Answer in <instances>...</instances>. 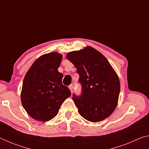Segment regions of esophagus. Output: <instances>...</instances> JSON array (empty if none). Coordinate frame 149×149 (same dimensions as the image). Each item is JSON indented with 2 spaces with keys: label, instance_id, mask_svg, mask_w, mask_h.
<instances>
[{
  "label": "esophagus",
  "instance_id": "34e87169",
  "mask_svg": "<svg viewBox=\"0 0 149 149\" xmlns=\"http://www.w3.org/2000/svg\"><path fill=\"white\" fill-rule=\"evenodd\" d=\"M69 88H70V91H71V93H72L73 90H74V85H70L69 86Z\"/></svg>",
  "mask_w": 149,
  "mask_h": 149
}]
</instances>
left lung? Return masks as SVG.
<instances>
[{"instance_id":"8db88e82","label":"left lung","mask_w":149,"mask_h":149,"mask_svg":"<svg viewBox=\"0 0 149 149\" xmlns=\"http://www.w3.org/2000/svg\"><path fill=\"white\" fill-rule=\"evenodd\" d=\"M66 58L79 75L81 93L73 94L79 114L93 123L104 120L117 105L120 86L117 74L107 58L91 47L68 53Z\"/></svg>"}]
</instances>
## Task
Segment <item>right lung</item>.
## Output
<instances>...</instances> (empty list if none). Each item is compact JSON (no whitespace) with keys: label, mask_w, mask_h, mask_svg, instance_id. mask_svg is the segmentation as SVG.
I'll return each mask as SVG.
<instances>
[{"label":"right lung","mask_w":149,"mask_h":149,"mask_svg":"<svg viewBox=\"0 0 149 149\" xmlns=\"http://www.w3.org/2000/svg\"><path fill=\"white\" fill-rule=\"evenodd\" d=\"M63 55L53 52L35 61L24 78L21 94L24 109L34 119L48 121L57 115L61 105L71 96L58 72Z\"/></svg>","instance_id":"add662e5"}]
</instances>
